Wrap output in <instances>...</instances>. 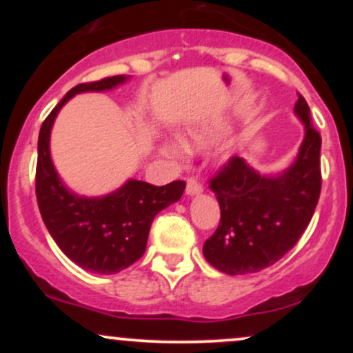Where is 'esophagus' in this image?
Returning a JSON list of instances; mask_svg holds the SVG:
<instances>
[{
	"label": "esophagus",
	"instance_id": "1",
	"mask_svg": "<svg viewBox=\"0 0 353 353\" xmlns=\"http://www.w3.org/2000/svg\"><path fill=\"white\" fill-rule=\"evenodd\" d=\"M185 192H188V196H197L202 192V184L194 177H190L188 179V185H185Z\"/></svg>",
	"mask_w": 353,
	"mask_h": 353
}]
</instances>
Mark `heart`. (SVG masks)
<instances>
[{
	"instance_id": "b5f03b06",
	"label": "heart",
	"mask_w": 353,
	"mask_h": 353,
	"mask_svg": "<svg viewBox=\"0 0 353 353\" xmlns=\"http://www.w3.org/2000/svg\"><path fill=\"white\" fill-rule=\"evenodd\" d=\"M225 134V128L222 124L212 123V124H199L192 125V128H188L184 132V144L188 148L194 149H204L208 145H212L219 143ZM161 152L164 156L172 157V159H177V157L182 156L184 149H182L181 144L172 143V141H165V143L161 144Z\"/></svg>"
}]
</instances>
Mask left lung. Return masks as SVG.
I'll use <instances>...</instances> for the list:
<instances>
[{
	"mask_svg": "<svg viewBox=\"0 0 353 353\" xmlns=\"http://www.w3.org/2000/svg\"><path fill=\"white\" fill-rule=\"evenodd\" d=\"M305 136L290 168L275 176L259 174L242 157L230 161L209 188L221 205V222L204 244L210 265L229 275L254 274L275 264L297 244L319 202L322 137L310 123L302 94L294 108Z\"/></svg>",
	"mask_w": 353,
	"mask_h": 353,
	"instance_id": "8db88e82",
	"label": "left lung"
}]
</instances>
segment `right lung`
Returning <instances> with one entry per match:
<instances>
[{
	"label": "right lung",
	"mask_w": 353,
	"mask_h": 353,
	"mask_svg": "<svg viewBox=\"0 0 353 353\" xmlns=\"http://www.w3.org/2000/svg\"><path fill=\"white\" fill-rule=\"evenodd\" d=\"M128 81L123 74L78 84L44 119L38 137L36 199L51 237L74 264L96 274H116L143 257L149 229L161 210L181 199L184 181L165 185L129 179L103 197L71 192L51 161L50 137L59 109L78 92L109 91Z\"/></svg>",
	"instance_id": "right-lung-1"
}]
</instances>
